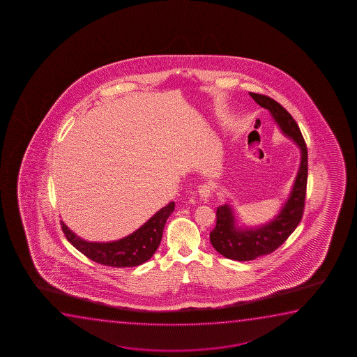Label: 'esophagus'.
Instances as JSON below:
<instances>
[{"instance_id": "34e87169", "label": "esophagus", "mask_w": 357, "mask_h": 357, "mask_svg": "<svg viewBox=\"0 0 357 357\" xmlns=\"http://www.w3.org/2000/svg\"><path fill=\"white\" fill-rule=\"evenodd\" d=\"M212 191H213V185L211 183H205V184H202L199 188V194H200L202 199H208Z\"/></svg>"}]
</instances>
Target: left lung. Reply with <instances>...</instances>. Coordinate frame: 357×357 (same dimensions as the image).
Listing matches in <instances>:
<instances>
[{
  "label": "left lung",
  "mask_w": 357,
  "mask_h": 357,
  "mask_svg": "<svg viewBox=\"0 0 357 357\" xmlns=\"http://www.w3.org/2000/svg\"><path fill=\"white\" fill-rule=\"evenodd\" d=\"M261 107L268 109L282 132L291 137L301 150V162L293 190L279 215L259 228H241L236 225L229 205L217 208V223L210 233L211 244L222 256L234 261H251L271 254L288 239L303 218L307 186V147L298 123L291 114L273 98L261 93H249Z\"/></svg>",
  "instance_id": "obj_1"
}]
</instances>
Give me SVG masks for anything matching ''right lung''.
<instances>
[{
  "instance_id": "add662e5",
  "label": "right lung",
  "mask_w": 357,
  "mask_h": 357,
  "mask_svg": "<svg viewBox=\"0 0 357 357\" xmlns=\"http://www.w3.org/2000/svg\"><path fill=\"white\" fill-rule=\"evenodd\" d=\"M174 202L168 204L152 215L139 229L123 239L111 243H90L80 239L61 220L66 238L75 249L88 259L111 267H135L146 262L156 252L161 243L163 228L168 217L174 211Z\"/></svg>"
}]
</instances>
